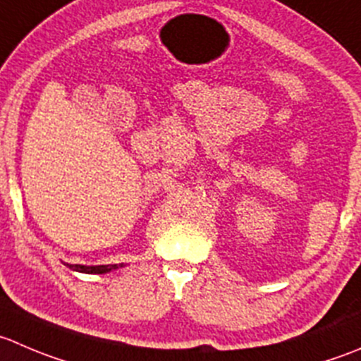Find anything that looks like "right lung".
Segmentation results:
<instances>
[{
    "instance_id": "add662e5",
    "label": "right lung",
    "mask_w": 361,
    "mask_h": 361,
    "mask_svg": "<svg viewBox=\"0 0 361 361\" xmlns=\"http://www.w3.org/2000/svg\"><path fill=\"white\" fill-rule=\"evenodd\" d=\"M70 268L75 269V271H80V274H107V271H113V269L120 268L123 264H100V266H84V264H68Z\"/></svg>"
}]
</instances>
